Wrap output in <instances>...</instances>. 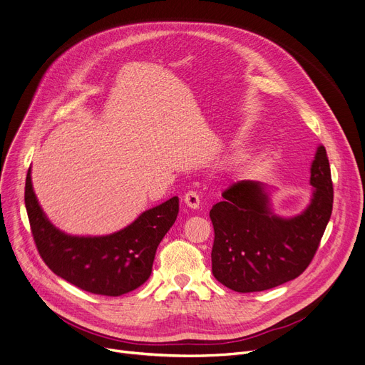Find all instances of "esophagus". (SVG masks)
<instances>
[{"instance_id": "34e87169", "label": "esophagus", "mask_w": 365, "mask_h": 365, "mask_svg": "<svg viewBox=\"0 0 365 365\" xmlns=\"http://www.w3.org/2000/svg\"><path fill=\"white\" fill-rule=\"evenodd\" d=\"M183 201L185 204L187 205L189 209H198L200 207V195L195 192V191H189L185 194L183 197Z\"/></svg>"}]
</instances>
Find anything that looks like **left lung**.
Here are the masks:
<instances>
[{
    "label": "left lung",
    "instance_id": "obj_1",
    "mask_svg": "<svg viewBox=\"0 0 365 365\" xmlns=\"http://www.w3.org/2000/svg\"><path fill=\"white\" fill-rule=\"evenodd\" d=\"M312 197L291 217L272 209V187L240 180L210 210L215 228L212 272L235 292L272 289L298 277L313 259L332 212V182L327 150L318 146L310 165Z\"/></svg>",
    "mask_w": 365,
    "mask_h": 365
}]
</instances>
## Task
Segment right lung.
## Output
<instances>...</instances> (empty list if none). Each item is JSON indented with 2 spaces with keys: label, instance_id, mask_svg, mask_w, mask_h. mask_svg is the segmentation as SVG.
<instances>
[{
  "label": "right lung",
  "instance_id": "right-lung-1",
  "mask_svg": "<svg viewBox=\"0 0 365 365\" xmlns=\"http://www.w3.org/2000/svg\"><path fill=\"white\" fill-rule=\"evenodd\" d=\"M25 207L40 257L56 276L92 294L119 297L149 279L158 245L178 217L179 198L143 212L118 232L71 235L56 228L43 212L29 168Z\"/></svg>",
  "mask_w": 365,
  "mask_h": 365
}]
</instances>
